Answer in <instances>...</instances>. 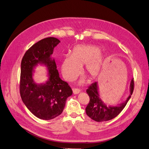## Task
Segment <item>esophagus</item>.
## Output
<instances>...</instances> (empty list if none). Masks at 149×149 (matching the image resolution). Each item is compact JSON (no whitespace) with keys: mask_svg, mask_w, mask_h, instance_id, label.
Listing matches in <instances>:
<instances>
[{"mask_svg":"<svg viewBox=\"0 0 149 149\" xmlns=\"http://www.w3.org/2000/svg\"><path fill=\"white\" fill-rule=\"evenodd\" d=\"M80 92V90L79 88H73V93L74 94H78Z\"/></svg>","mask_w":149,"mask_h":149,"instance_id":"34e87169","label":"esophagus"}]
</instances>
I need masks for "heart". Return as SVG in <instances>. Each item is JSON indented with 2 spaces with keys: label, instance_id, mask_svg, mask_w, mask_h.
Listing matches in <instances>:
<instances>
[{
  "label": "heart",
  "instance_id": "obj_1",
  "mask_svg": "<svg viewBox=\"0 0 149 149\" xmlns=\"http://www.w3.org/2000/svg\"><path fill=\"white\" fill-rule=\"evenodd\" d=\"M104 57L100 47L93 45H78L74 47L71 55L62 60L61 71L64 78L69 81L75 80L85 65L84 72L90 78L95 79L102 71Z\"/></svg>",
  "mask_w": 149,
  "mask_h": 149
}]
</instances>
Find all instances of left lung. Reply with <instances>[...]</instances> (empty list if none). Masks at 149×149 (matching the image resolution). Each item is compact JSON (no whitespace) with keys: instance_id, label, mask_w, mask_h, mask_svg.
<instances>
[{"instance_id":"left-lung-1","label":"left lung","mask_w":149,"mask_h":149,"mask_svg":"<svg viewBox=\"0 0 149 149\" xmlns=\"http://www.w3.org/2000/svg\"><path fill=\"white\" fill-rule=\"evenodd\" d=\"M130 87L131 95H132L134 88V79L131 80ZM86 92L90 97L89 103L85 108L86 113L91 119L97 122L107 121L116 118L123 111L131 98V95H129L125 102L119 106L108 107L99 97L97 81L89 85Z\"/></svg>"}]
</instances>
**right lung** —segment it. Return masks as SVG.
I'll return each mask as SVG.
<instances>
[{
    "mask_svg": "<svg viewBox=\"0 0 149 149\" xmlns=\"http://www.w3.org/2000/svg\"><path fill=\"white\" fill-rule=\"evenodd\" d=\"M60 41L54 37L42 39L28 49L21 62L20 93L27 108L37 118L49 120L58 116L65 102L72 94L69 84L62 80L54 60L50 56ZM38 63L45 64L49 70V80L38 85L32 80L33 68Z\"/></svg>",
    "mask_w": 149,
    "mask_h": 149,
    "instance_id": "obj_1",
    "label": "right lung"
}]
</instances>
